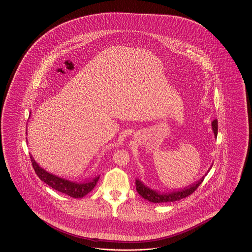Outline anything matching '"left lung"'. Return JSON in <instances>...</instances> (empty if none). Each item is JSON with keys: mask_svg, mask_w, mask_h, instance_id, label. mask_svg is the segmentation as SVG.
Returning <instances> with one entry per match:
<instances>
[{"mask_svg": "<svg viewBox=\"0 0 252 252\" xmlns=\"http://www.w3.org/2000/svg\"><path fill=\"white\" fill-rule=\"evenodd\" d=\"M212 128L214 130V136L215 138H217V134H218V122L215 119L212 123ZM212 168V166L209 168V170L207 173L210 171V169ZM207 173L205 174V176L207 175ZM205 176L202 177L200 180L193 183L192 185H189L188 187L186 188H181V189H174L173 191H166V192H162L158 191V190H154L151 188L147 187L144 185V183L141 182L139 179H136V189L137 192L139 193V195H141L143 198L150 201L151 203H168V202H176V201H179L183 198L188 197V195H190L191 193H193L199 186L202 184L204 181V177Z\"/></svg>", "mask_w": 252, "mask_h": 252, "instance_id": "obj_1", "label": "left lung"}]
</instances>
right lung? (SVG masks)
I'll return each mask as SVG.
<instances>
[{"label": "right lung", "instance_id": "1", "mask_svg": "<svg viewBox=\"0 0 252 252\" xmlns=\"http://www.w3.org/2000/svg\"><path fill=\"white\" fill-rule=\"evenodd\" d=\"M31 160L32 163L34 170L41 181L46 183L50 188H53L55 190L59 191L60 193H65L73 198H82L87 193H90L95 187L100 177L97 176L94 178H87L85 179V181H82V182L71 181L68 179L58 177L49 172L46 171L41 166H38V163L33 158L32 154H31Z\"/></svg>", "mask_w": 252, "mask_h": 252}]
</instances>
